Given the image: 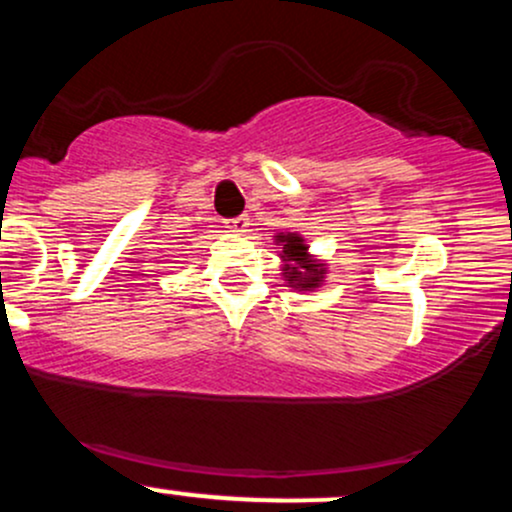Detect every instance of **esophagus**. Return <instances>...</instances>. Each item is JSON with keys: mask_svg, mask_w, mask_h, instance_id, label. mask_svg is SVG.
Instances as JSON below:
<instances>
[{"mask_svg": "<svg viewBox=\"0 0 512 512\" xmlns=\"http://www.w3.org/2000/svg\"><path fill=\"white\" fill-rule=\"evenodd\" d=\"M248 226H250L248 216H236V219L226 221V228H231V231H236V233H245L248 231Z\"/></svg>", "mask_w": 512, "mask_h": 512, "instance_id": "obj_1", "label": "esophagus"}]
</instances>
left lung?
Segmentation results:
<instances>
[{
	"mask_svg": "<svg viewBox=\"0 0 512 512\" xmlns=\"http://www.w3.org/2000/svg\"><path fill=\"white\" fill-rule=\"evenodd\" d=\"M276 243L281 245V260H284V279L293 289L313 291L325 279V264L315 262L308 255V245L298 233H279Z\"/></svg>",
	"mask_w": 512,
	"mask_h": 512,
	"instance_id": "obj_1",
	"label": "left lung"
}]
</instances>
